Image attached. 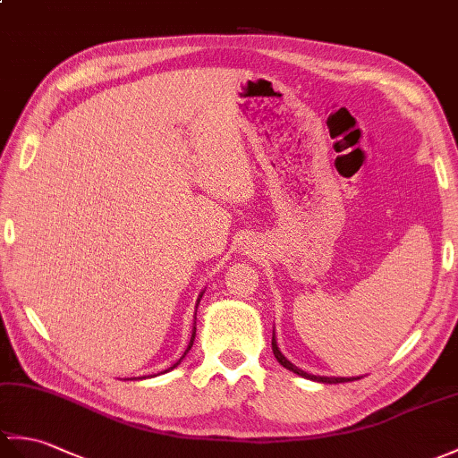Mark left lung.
<instances>
[{
	"instance_id": "left-lung-1",
	"label": "left lung",
	"mask_w": 458,
	"mask_h": 458,
	"mask_svg": "<svg viewBox=\"0 0 458 458\" xmlns=\"http://www.w3.org/2000/svg\"><path fill=\"white\" fill-rule=\"evenodd\" d=\"M271 345H273V355H275V359H277L284 369L293 370L294 375L304 377V378H310V380H316V382H326V385H337V382H349V380H351V378H345V377H316V375H308V373H304L302 369L293 365L291 360L281 353V349L277 347V339H275V334H273V339H271Z\"/></svg>"
}]
</instances>
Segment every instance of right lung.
Here are the masks:
<instances>
[{
    "label": "right lung",
    "instance_id": "right-lung-1",
    "mask_svg": "<svg viewBox=\"0 0 458 458\" xmlns=\"http://www.w3.org/2000/svg\"><path fill=\"white\" fill-rule=\"evenodd\" d=\"M200 299H203V293H200V294H199V301H197V302H200ZM195 332H197V327H193V335H191V342H189V345H187V349H185V353H183V357H185V355L189 353V349H191V347H193V342H195ZM183 357H181V359H183ZM181 359L177 360V363H175L174 367H169L167 370H172V369H175V367H177V365L181 363ZM167 370H164V373H167Z\"/></svg>",
    "mask_w": 458,
    "mask_h": 458
}]
</instances>
